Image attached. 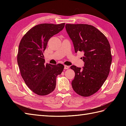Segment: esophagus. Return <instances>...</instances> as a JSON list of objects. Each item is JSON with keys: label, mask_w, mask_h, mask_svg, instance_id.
I'll use <instances>...</instances> for the list:
<instances>
[{"label": "esophagus", "mask_w": 126, "mask_h": 126, "mask_svg": "<svg viewBox=\"0 0 126 126\" xmlns=\"http://www.w3.org/2000/svg\"><path fill=\"white\" fill-rule=\"evenodd\" d=\"M69 68V66L68 65H64V69H68Z\"/></svg>", "instance_id": "obj_1"}]
</instances>
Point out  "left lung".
I'll list each match as a JSON object with an SVG mask.
<instances>
[{
	"mask_svg": "<svg viewBox=\"0 0 126 126\" xmlns=\"http://www.w3.org/2000/svg\"><path fill=\"white\" fill-rule=\"evenodd\" d=\"M65 29L75 52H84V67H70L75 73L72 87L77 94L89 97L100 89L108 77L112 61L110 44L104 34L92 25L66 24Z\"/></svg>",
	"mask_w": 126,
	"mask_h": 126,
	"instance_id": "1",
	"label": "left lung"
}]
</instances>
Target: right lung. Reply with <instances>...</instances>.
<instances>
[{"label":"right lung","instance_id":"right-lung-1","mask_svg":"<svg viewBox=\"0 0 126 126\" xmlns=\"http://www.w3.org/2000/svg\"><path fill=\"white\" fill-rule=\"evenodd\" d=\"M64 25L65 23L37 25L26 33L19 45L17 62L21 76L27 86L38 95H47L54 90L56 77L64 67L62 64H45L43 56L50 38Z\"/></svg>","mask_w":126,"mask_h":126}]
</instances>
